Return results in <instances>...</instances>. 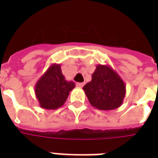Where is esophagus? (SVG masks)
Returning <instances> with one entry per match:
<instances>
[{
	"label": "esophagus",
	"instance_id": "34e87169",
	"mask_svg": "<svg viewBox=\"0 0 158 158\" xmlns=\"http://www.w3.org/2000/svg\"><path fill=\"white\" fill-rule=\"evenodd\" d=\"M77 87H79V88H83L84 85V83H77Z\"/></svg>",
	"mask_w": 158,
	"mask_h": 158
}]
</instances>
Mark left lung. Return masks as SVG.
I'll use <instances>...</instances> for the list:
<instances>
[{
	"instance_id": "left-lung-1",
	"label": "left lung",
	"mask_w": 158,
	"mask_h": 158,
	"mask_svg": "<svg viewBox=\"0 0 158 158\" xmlns=\"http://www.w3.org/2000/svg\"><path fill=\"white\" fill-rule=\"evenodd\" d=\"M89 102L102 110H115L123 103L126 94L123 79L110 65L98 64L92 80L83 88Z\"/></svg>"
}]
</instances>
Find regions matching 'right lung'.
I'll use <instances>...</instances> for the list:
<instances>
[{
  "label": "right lung",
  "instance_id": "right-lung-1",
  "mask_svg": "<svg viewBox=\"0 0 158 158\" xmlns=\"http://www.w3.org/2000/svg\"><path fill=\"white\" fill-rule=\"evenodd\" d=\"M75 87L73 81H67L60 64H52L41 76L34 87L36 97L42 108L56 110L64 105L69 92Z\"/></svg>",
  "mask_w": 158,
  "mask_h": 158
}]
</instances>
